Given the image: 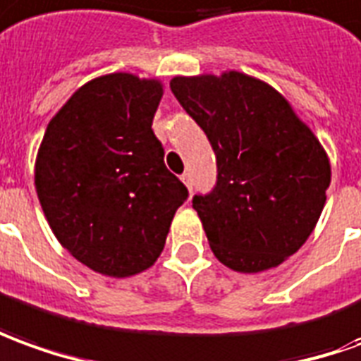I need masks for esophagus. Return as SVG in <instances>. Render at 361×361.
Instances as JSON below:
<instances>
[{
	"instance_id": "34e87169",
	"label": "esophagus",
	"mask_w": 361,
	"mask_h": 361,
	"mask_svg": "<svg viewBox=\"0 0 361 361\" xmlns=\"http://www.w3.org/2000/svg\"><path fill=\"white\" fill-rule=\"evenodd\" d=\"M180 180L185 183L188 190H192V176H190V173H185V175H180Z\"/></svg>"
}]
</instances>
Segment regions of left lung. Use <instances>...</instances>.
<instances>
[{"label":"left lung","instance_id":"left-lung-1","mask_svg":"<svg viewBox=\"0 0 361 361\" xmlns=\"http://www.w3.org/2000/svg\"><path fill=\"white\" fill-rule=\"evenodd\" d=\"M171 90L216 155V185L192 198L214 255L242 273L281 265L326 202L330 163L320 141L279 92L242 72L176 76Z\"/></svg>","mask_w":361,"mask_h":361}]
</instances>
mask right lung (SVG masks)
I'll return each instance as SVG.
<instances>
[{
    "label": "right lung",
    "mask_w": 361,
    "mask_h": 361,
    "mask_svg": "<svg viewBox=\"0 0 361 361\" xmlns=\"http://www.w3.org/2000/svg\"><path fill=\"white\" fill-rule=\"evenodd\" d=\"M159 80L128 72L94 78L49 121L35 186L56 240L86 267L129 277L165 247L186 186L153 133Z\"/></svg>",
    "instance_id": "obj_1"
}]
</instances>
